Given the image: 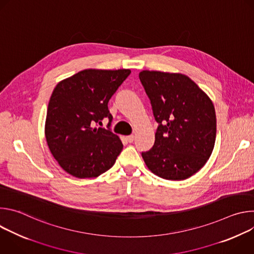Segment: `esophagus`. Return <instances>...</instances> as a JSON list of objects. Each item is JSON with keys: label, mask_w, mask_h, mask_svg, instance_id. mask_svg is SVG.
Returning <instances> with one entry per match:
<instances>
[{"label": "esophagus", "mask_w": 254, "mask_h": 254, "mask_svg": "<svg viewBox=\"0 0 254 254\" xmlns=\"http://www.w3.org/2000/svg\"><path fill=\"white\" fill-rule=\"evenodd\" d=\"M127 141H128V142H132V141L134 140V135L130 134V135L127 136Z\"/></svg>", "instance_id": "esophagus-1"}]
</instances>
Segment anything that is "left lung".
<instances>
[{
  "instance_id": "left-lung-1",
  "label": "left lung",
  "mask_w": 254,
  "mask_h": 254,
  "mask_svg": "<svg viewBox=\"0 0 254 254\" xmlns=\"http://www.w3.org/2000/svg\"><path fill=\"white\" fill-rule=\"evenodd\" d=\"M139 80L159 124L153 148L141 157L155 175L185 180L209 160L216 138V115L210 97L187 75L142 70Z\"/></svg>"
}]
</instances>
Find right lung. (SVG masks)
Listing matches in <instances>:
<instances>
[{
	"mask_svg": "<svg viewBox=\"0 0 254 254\" xmlns=\"http://www.w3.org/2000/svg\"><path fill=\"white\" fill-rule=\"evenodd\" d=\"M129 69H85L61 80L49 100L45 136L52 156L71 176L96 178L110 170L123 150L119 135L94 127L113 116L107 103Z\"/></svg>",
	"mask_w": 254,
	"mask_h": 254,
	"instance_id": "right-lung-1",
	"label": "right lung"
}]
</instances>
